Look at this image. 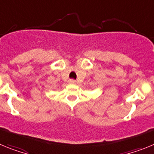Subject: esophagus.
<instances>
[{"instance_id":"obj_1","label":"esophagus","mask_w":154,"mask_h":154,"mask_svg":"<svg viewBox=\"0 0 154 154\" xmlns=\"http://www.w3.org/2000/svg\"><path fill=\"white\" fill-rule=\"evenodd\" d=\"M69 83H71V84H75L76 83V81L75 79H70V80H69Z\"/></svg>"}]
</instances>
